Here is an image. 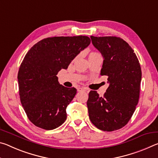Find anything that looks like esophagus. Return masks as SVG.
Wrapping results in <instances>:
<instances>
[{
    "label": "esophagus",
    "instance_id": "1",
    "mask_svg": "<svg viewBox=\"0 0 158 158\" xmlns=\"http://www.w3.org/2000/svg\"><path fill=\"white\" fill-rule=\"evenodd\" d=\"M88 89L87 88H85V87H81V88H79L77 90H78L79 92H81V91H88Z\"/></svg>",
    "mask_w": 158,
    "mask_h": 158
}]
</instances>
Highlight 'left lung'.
Masks as SVG:
<instances>
[{
	"label": "left lung",
	"instance_id": "left-lung-1",
	"mask_svg": "<svg viewBox=\"0 0 158 158\" xmlns=\"http://www.w3.org/2000/svg\"><path fill=\"white\" fill-rule=\"evenodd\" d=\"M103 57L101 75L109 84L103 97L90 90L87 101L90 121L98 129L111 132L124 127L135 111L139 98L141 69L129 44L120 37L90 36Z\"/></svg>",
	"mask_w": 158,
	"mask_h": 158
}]
</instances>
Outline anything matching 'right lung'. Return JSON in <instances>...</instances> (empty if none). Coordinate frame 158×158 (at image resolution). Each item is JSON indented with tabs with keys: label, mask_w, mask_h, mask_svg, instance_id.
Listing matches in <instances>:
<instances>
[{
	"label": "right lung",
	"mask_w": 158,
	"mask_h": 158,
	"mask_svg": "<svg viewBox=\"0 0 158 158\" xmlns=\"http://www.w3.org/2000/svg\"><path fill=\"white\" fill-rule=\"evenodd\" d=\"M90 43L87 36L47 37L26 53L19 69V90L23 108L35 126L51 130L65 121L66 108L77 89L60 84L56 75Z\"/></svg>",
	"instance_id": "right-lung-1"
}]
</instances>
